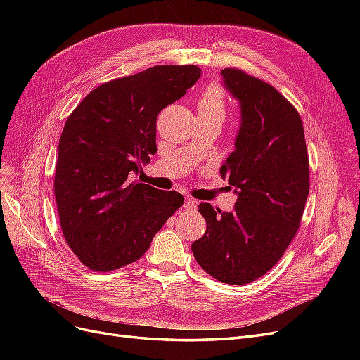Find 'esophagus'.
Segmentation results:
<instances>
[{"label": "esophagus", "instance_id": "esophagus-1", "mask_svg": "<svg viewBox=\"0 0 360 360\" xmlns=\"http://www.w3.org/2000/svg\"><path fill=\"white\" fill-rule=\"evenodd\" d=\"M197 204H198V201L197 200H193V198H186V201H184V209L186 210H195L197 209Z\"/></svg>", "mask_w": 360, "mask_h": 360}]
</instances>
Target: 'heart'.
Segmentation results:
<instances>
[{
    "label": "heart",
    "mask_w": 360,
    "mask_h": 360,
    "mask_svg": "<svg viewBox=\"0 0 360 360\" xmlns=\"http://www.w3.org/2000/svg\"><path fill=\"white\" fill-rule=\"evenodd\" d=\"M198 111L200 114L205 115H217L224 118L226 112V103H225V94L217 86H210L207 89L198 102Z\"/></svg>",
    "instance_id": "obj_1"
}]
</instances>
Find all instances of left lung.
I'll return each mask as SVG.
<instances>
[{
	"label": "left lung",
	"mask_w": 360,
	"mask_h": 360,
	"mask_svg": "<svg viewBox=\"0 0 360 360\" xmlns=\"http://www.w3.org/2000/svg\"><path fill=\"white\" fill-rule=\"evenodd\" d=\"M238 102L234 150L222 163L237 201L233 212L201 202L205 233L192 254L224 284H249L284 255L309 193V162L299 112L274 86L237 69L221 72Z\"/></svg>",
	"instance_id": "obj_1"
}]
</instances>
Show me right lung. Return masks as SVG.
<instances>
[{"label":"right lung","mask_w":360,"mask_h":360,"mask_svg":"<svg viewBox=\"0 0 360 360\" xmlns=\"http://www.w3.org/2000/svg\"><path fill=\"white\" fill-rule=\"evenodd\" d=\"M197 66H155L94 89L68 118L58 144L56 200L61 230L97 271L143 257L183 205V195L138 183L156 147V118L198 81Z\"/></svg>","instance_id":"1"}]
</instances>
